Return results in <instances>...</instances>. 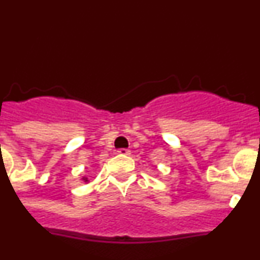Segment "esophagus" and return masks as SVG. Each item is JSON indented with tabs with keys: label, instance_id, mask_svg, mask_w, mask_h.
Wrapping results in <instances>:
<instances>
[{
	"label": "esophagus",
	"instance_id": "obj_1",
	"mask_svg": "<svg viewBox=\"0 0 260 260\" xmlns=\"http://www.w3.org/2000/svg\"><path fill=\"white\" fill-rule=\"evenodd\" d=\"M117 153H118V154H121V155H129L131 151H129V149L121 148V149H118V151H117Z\"/></svg>",
	"mask_w": 260,
	"mask_h": 260
}]
</instances>
